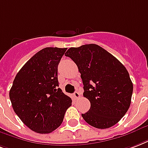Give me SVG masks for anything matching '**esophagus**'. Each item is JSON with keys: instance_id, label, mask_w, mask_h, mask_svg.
<instances>
[{"instance_id": "obj_1", "label": "esophagus", "mask_w": 148, "mask_h": 148, "mask_svg": "<svg viewBox=\"0 0 148 148\" xmlns=\"http://www.w3.org/2000/svg\"><path fill=\"white\" fill-rule=\"evenodd\" d=\"M73 95H74V97L76 99H79V98L81 97V95H80V93H79L78 92H74V94H73Z\"/></svg>"}]
</instances>
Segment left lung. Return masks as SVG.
Here are the masks:
<instances>
[{
  "mask_svg": "<svg viewBox=\"0 0 148 148\" xmlns=\"http://www.w3.org/2000/svg\"><path fill=\"white\" fill-rule=\"evenodd\" d=\"M77 64L91 108L83 119L92 127L114 126L129 109L133 83L126 67L96 44L71 47L65 53Z\"/></svg>",
  "mask_w": 148,
  "mask_h": 148,
  "instance_id": "8db88e82",
  "label": "left lung"
}]
</instances>
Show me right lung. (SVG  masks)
Returning <instances> with one entry per match:
<instances>
[{"label": "right lung", "instance_id": "add662e5", "mask_svg": "<svg viewBox=\"0 0 148 148\" xmlns=\"http://www.w3.org/2000/svg\"><path fill=\"white\" fill-rule=\"evenodd\" d=\"M67 48L47 47L29 59L9 92L14 112L32 131L49 134L64 120L72 100L59 87L57 68Z\"/></svg>", "mask_w": 148, "mask_h": 148}]
</instances>
